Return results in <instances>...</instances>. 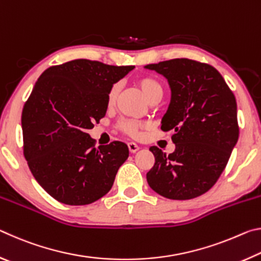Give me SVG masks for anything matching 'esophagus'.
Masks as SVG:
<instances>
[{
	"label": "esophagus",
	"mask_w": 261,
	"mask_h": 261,
	"mask_svg": "<svg viewBox=\"0 0 261 261\" xmlns=\"http://www.w3.org/2000/svg\"><path fill=\"white\" fill-rule=\"evenodd\" d=\"M127 147H129V151L131 153H136L139 149L138 145H137L136 143H134V141H130V143H127Z\"/></svg>",
	"instance_id": "34e87169"
}]
</instances>
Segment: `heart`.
<instances>
[{"label": "heart", "instance_id": "1", "mask_svg": "<svg viewBox=\"0 0 261 261\" xmlns=\"http://www.w3.org/2000/svg\"><path fill=\"white\" fill-rule=\"evenodd\" d=\"M137 84L140 87L141 92H143L145 98H146L149 102H155V101H160L163 96V86L162 84L158 81L155 77L152 76H143L138 78ZM118 92H120V86L117 84L110 86L107 93V105L112 107L116 103ZM146 125L144 122L132 120V118H124L117 123V129L123 134L132 137V138H137L140 136V130Z\"/></svg>", "mask_w": 261, "mask_h": 261}]
</instances>
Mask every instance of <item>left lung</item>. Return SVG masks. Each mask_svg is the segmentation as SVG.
Masks as SVG:
<instances>
[{"mask_svg":"<svg viewBox=\"0 0 261 261\" xmlns=\"http://www.w3.org/2000/svg\"><path fill=\"white\" fill-rule=\"evenodd\" d=\"M165 76L171 101L161 129L173 130L175 151L167 155L156 146L146 174L147 183L160 196L188 200L206 193L226 168L240 126L235 95L223 77L207 63L174 59L148 64Z\"/></svg>","mask_w":261,"mask_h":261,"instance_id":"left-lung-1","label":"left lung"}]
</instances>
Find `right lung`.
Here are the masks:
<instances>
[{
    "label": "right lung",
    "mask_w": 261,
    "mask_h": 261,
    "mask_svg": "<svg viewBox=\"0 0 261 261\" xmlns=\"http://www.w3.org/2000/svg\"><path fill=\"white\" fill-rule=\"evenodd\" d=\"M134 68L83 59L53 65L26 100L24 156L37 182L62 204L81 206L100 199L129 156L122 141L95 147L87 130L105 117L110 86Z\"/></svg>",
    "instance_id": "right-lung-1"
}]
</instances>
